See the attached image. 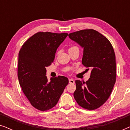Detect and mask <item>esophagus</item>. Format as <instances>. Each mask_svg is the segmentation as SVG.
<instances>
[{"label":"esophagus","mask_w":130,"mask_h":130,"mask_svg":"<svg viewBox=\"0 0 130 130\" xmlns=\"http://www.w3.org/2000/svg\"><path fill=\"white\" fill-rule=\"evenodd\" d=\"M69 83H70V84H74V80L73 79H69Z\"/></svg>","instance_id":"esophagus-1"}]
</instances>
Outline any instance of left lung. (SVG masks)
Instances as JSON below:
<instances>
[{
    "instance_id": "obj_1",
    "label": "left lung",
    "mask_w": 130,
    "mask_h": 130,
    "mask_svg": "<svg viewBox=\"0 0 130 130\" xmlns=\"http://www.w3.org/2000/svg\"><path fill=\"white\" fill-rule=\"evenodd\" d=\"M69 37L83 48L82 63L91 69L90 78L86 83L75 81L74 98L85 109H97L107 101L115 83L114 50L109 41L94 29L74 32L69 34Z\"/></svg>"
}]
</instances>
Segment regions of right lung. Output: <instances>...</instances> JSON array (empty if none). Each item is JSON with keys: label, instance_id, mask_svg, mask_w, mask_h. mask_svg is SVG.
Here are the masks:
<instances>
[{"label": "right lung", "instance_id": "right-lung-1", "mask_svg": "<svg viewBox=\"0 0 130 130\" xmlns=\"http://www.w3.org/2000/svg\"><path fill=\"white\" fill-rule=\"evenodd\" d=\"M67 33L38 32L28 39L19 53L18 77L22 91L34 107L47 111L56 106L69 80L46 76V67L54 60L57 49Z\"/></svg>", "mask_w": 130, "mask_h": 130}]
</instances>
